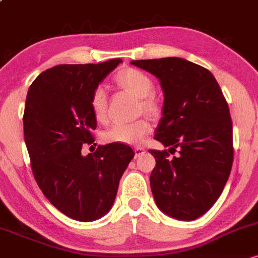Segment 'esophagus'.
<instances>
[{
	"label": "esophagus",
	"instance_id": "esophagus-1",
	"mask_svg": "<svg viewBox=\"0 0 258 258\" xmlns=\"http://www.w3.org/2000/svg\"><path fill=\"white\" fill-rule=\"evenodd\" d=\"M134 151H135V157H140V156H143L144 153L146 152V150H145L144 147H135Z\"/></svg>",
	"mask_w": 258,
	"mask_h": 258
}]
</instances>
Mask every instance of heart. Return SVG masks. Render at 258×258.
<instances>
[{
	"label": "heart",
	"instance_id": "b5f03b06",
	"mask_svg": "<svg viewBox=\"0 0 258 258\" xmlns=\"http://www.w3.org/2000/svg\"><path fill=\"white\" fill-rule=\"evenodd\" d=\"M115 82L126 90L132 91L135 96L140 98V107L149 114H157L160 105L155 95L153 80L144 72L135 68L124 69L115 75ZM90 107L92 114L97 121H106L108 119V101L107 92L103 86H96L90 97ZM151 130L149 120L145 118L130 121H115L103 133L102 138L106 143H118L126 145H137L143 143L145 137Z\"/></svg>",
	"mask_w": 258,
	"mask_h": 258
}]
</instances>
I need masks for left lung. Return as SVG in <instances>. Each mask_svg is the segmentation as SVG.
I'll return each instance as SVG.
<instances>
[{"instance_id":"1","label":"left lung","mask_w":258,"mask_h":258,"mask_svg":"<svg viewBox=\"0 0 258 258\" xmlns=\"http://www.w3.org/2000/svg\"><path fill=\"white\" fill-rule=\"evenodd\" d=\"M155 75L164 94L163 117L155 139L167 150L156 160L150 184L156 205L180 221H194L215 205L233 164L229 107L210 71L184 58L132 60Z\"/></svg>"}]
</instances>
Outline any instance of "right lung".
<instances>
[{
    "instance_id": "obj_1",
    "label": "right lung",
    "mask_w": 258,
    "mask_h": 258,
    "mask_svg": "<svg viewBox=\"0 0 258 258\" xmlns=\"http://www.w3.org/2000/svg\"><path fill=\"white\" fill-rule=\"evenodd\" d=\"M120 62L56 66L29 88L23 123L33 174L48 201L75 221H96L111 210L135 155L118 143L82 155L83 144L95 141L92 91Z\"/></svg>"
}]
</instances>
